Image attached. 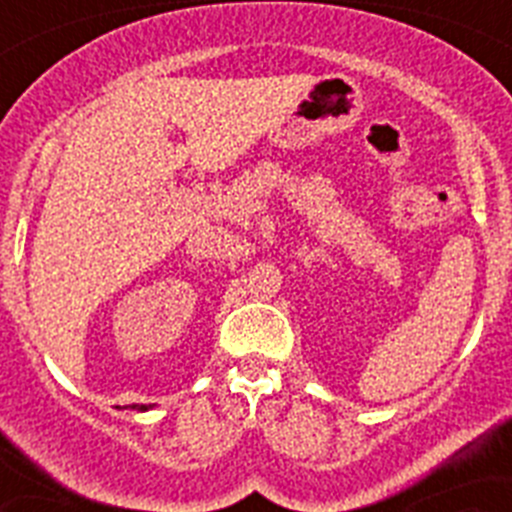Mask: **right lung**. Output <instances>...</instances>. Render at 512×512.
I'll return each instance as SVG.
<instances>
[{
  "mask_svg": "<svg viewBox=\"0 0 512 512\" xmlns=\"http://www.w3.org/2000/svg\"><path fill=\"white\" fill-rule=\"evenodd\" d=\"M153 405H130V410H138V413H146V410H151Z\"/></svg>",
  "mask_w": 512,
  "mask_h": 512,
  "instance_id": "1",
  "label": "right lung"
}]
</instances>
